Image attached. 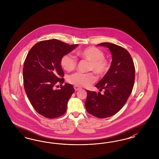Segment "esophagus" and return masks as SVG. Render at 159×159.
<instances>
[{"instance_id":"esophagus-1","label":"esophagus","mask_w":159,"mask_h":159,"mask_svg":"<svg viewBox=\"0 0 159 159\" xmlns=\"http://www.w3.org/2000/svg\"><path fill=\"white\" fill-rule=\"evenodd\" d=\"M74 89L75 90V91H77V90H80V89H81L80 87H79V86H74Z\"/></svg>"}]
</instances>
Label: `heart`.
Here are the masks:
<instances>
[{"label": "heart", "mask_w": 159, "mask_h": 159, "mask_svg": "<svg viewBox=\"0 0 159 159\" xmlns=\"http://www.w3.org/2000/svg\"><path fill=\"white\" fill-rule=\"evenodd\" d=\"M81 58L89 61L88 71H93L99 76H105L110 69V63L105 57L103 51L95 47H89L77 52ZM60 65L64 70L70 72L76 69V58L70 54L63 55L60 60ZM96 76L93 72L82 73L76 72L67 78L68 82L77 86L87 87L95 83Z\"/></svg>", "instance_id": "b5f03b06"}]
</instances>
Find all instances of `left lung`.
Returning <instances> with one entry per match:
<instances>
[{
    "mask_svg": "<svg viewBox=\"0 0 159 159\" xmlns=\"http://www.w3.org/2000/svg\"><path fill=\"white\" fill-rule=\"evenodd\" d=\"M111 52L112 61L108 73L96 87L104 94L87 90L85 102L87 112L98 118H105L117 113L127 102L133 88L135 67L132 57L126 49L118 45L103 43Z\"/></svg>",
    "mask_w": 159,
    "mask_h": 159,
    "instance_id": "obj_1",
    "label": "left lung"
}]
</instances>
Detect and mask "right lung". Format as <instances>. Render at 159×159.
Masks as SVG:
<instances>
[{
	"instance_id": "right-lung-1",
	"label": "right lung",
	"mask_w": 159,
	"mask_h": 159,
	"mask_svg": "<svg viewBox=\"0 0 159 159\" xmlns=\"http://www.w3.org/2000/svg\"><path fill=\"white\" fill-rule=\"evenodd\" d=\"M77 45L56 39L41 41L26 56L23 68L26 94L35 110L45 118H58L66 111L75 89L68 83L62 86L64 74L60 60ZM58 84H61V89H54Z\"/></svg>"
}]
</instances>
